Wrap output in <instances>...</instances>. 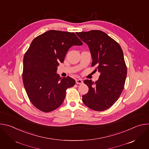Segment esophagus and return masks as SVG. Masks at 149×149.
<instances>
[{
	"instance_id": "34e87169",
	"label": "esophagus",
	"mask_w": 149,
	"mask_h": 149,
	"mask_svg": "<svg viewBox=\"0 0 149 149\" xmlns=\"http://www.w3.org/2000/svg\"><path fill=\"white\" fill-rule=\"evenodd\" d=\"M82 82H83V81H82V80L81 79H76V83L77 84H82Z\"/></svg>"
}]
</instances>
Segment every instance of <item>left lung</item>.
I'll list each match as a JSON object with an SVG mask.
<instances>
[{"mask_svg":"<svg viewBox=\"0 0 149 149\" xmlns=\"http://www.w3.org/2000/svg\"><path fill=\"white\" fill-rule=\"evenodd\" d=\"M76 34L88 45L93 58L91 66H96L95 70L100 73L95 82L84 80L89 90L82 95V101L94 111L107 110L117 101L124 89L127 67L123 50L115 40L101 31Z\"/></svg>","mask_w":149,"mask_h":149,"instance_id":"obj_1","label":"left lung"}]
</instances>
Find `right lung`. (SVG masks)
<instances>
[{
    "mask_svg": "<svg viewBox=\"0 0 149 149\" xmlns=\"http://www.w3.org/2000/svg\"><path fill=\"white\" fill-rule=\"evenodd\" d=\"M82 42L74 32L50 30L36 37L24 57L23 82L32 104L48 113L63 102L67 88L75 81L56 74L59 62L64 61L68 49Z\"/></svg>",
    "mask_w": 149,
    "mask_h": 149,
    "instance_id": "right-lung-1",
    "label": "right lung"
}]
</instances>
